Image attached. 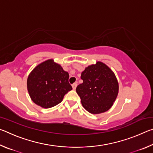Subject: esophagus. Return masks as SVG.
Segmentation results:
<instances>
[{
    "instance_id": "1",
    "label": "esophagus",
    "mask_w": 153,
    "mask_h": 153,
    "mask_svg": "<svg viewBox=\"0 0 153 153\" xmlns=\"http://www.w3.org/2000/svg\"><path fill=\"white\" fill-rule=\"evenodd\" d=\"M77 83H74V84H72V88H73V90H76L77 87Z\"/></svg>"
}]
</instances>
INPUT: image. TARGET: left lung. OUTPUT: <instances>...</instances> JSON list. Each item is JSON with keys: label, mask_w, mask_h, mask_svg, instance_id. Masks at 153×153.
Returning a JSON list of instances; mask_svg holds the SVG:
<instances>
[{"label": "left lung", "mask_w": 153, "mask_h": 153, "mask_svg": "<svg viewBox=\"0 0 153 153\" xmlns=\"http://www.w3.org/2000/svg\"><path fill=\"white\" fill-rule=\"evenodd\" d=\"M82 84L76 88L82 105L92 114L110 109L119 92V84L114 72L100 61L88 66L82 72Z\"/></svg>", "instance_id": "1"}]
</instances>
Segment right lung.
Segmentation results:
<instances>
[{
  "mask_svg": "<svg viewBox=\"0 0 153 153\" xmlns=\"http://www.w3.org/2000/svg\"><path fill=\"white\" fill-rule=\"evenodd\" d=\"M68 72L53 59H48L38 65L30 72L27 88L32 101L40 107H55L72 90L69 83Z\"/></svg>",
  "mask_w": 153,
  "mask_h": 153,
  "instance_id": "right-lung-1",
  "label": "right lung"
}]
</instances>
